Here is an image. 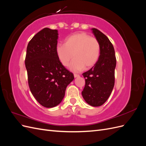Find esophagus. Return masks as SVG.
<instances>
[{
	"mask_svg": "<svg viewBox=\"0 0 146 146\" xmlns=\"http://www.w3.org/2000/svg\"><path fill=\"white\" fill-rule=\"evenodd\" d=\"M74 76L75 78H77V77H80V76H79V75L76 74H74Z\"/></svg>",
	"mask_w": 146,
	"mask_h": 146,
	"instance_id": "obj_1",
	"label": "esophagus"
}]
</instances>
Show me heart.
<instances>
[{
  "instance_id": "1",
  "label": "heart",
  "mask_w": 146,
  "mask_h": 146,
  "mask_svg": "<svg viewBox=\"0 0 146 146\" xmlns=\"http://www.w3.org/2000/svg\"><path fill=\"white\" fill-rule=\"evenodd\" d=\"M55 52L60 62L64 67L69 65L73 56L74 59L70 69L79 72L84 68H91L98 62L100 46L96 38L85 32H80L66 38L64 44L56 46Z\"/></svg>"
}]
</instances>
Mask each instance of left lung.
I'll list each match as a JSON object with an SVG mask.
<instances>
[{
	"label": "left lung",
	"instance_id": "8db88e82",
	"mask_svg": "<svg viewBox=\"0 0 146 146\" xmlns=\"http://www.w3.org/2000/svg\"><path fill=\"white\" fill-rule=\"evenodd\" d=\"M91 30L100 44V54L96 64L83 74L85 86L82 94L88 104L99 107L107 101L113 91L116 59L113 46L107 36L97 29Z\"/></svg>",
	"mask_w": 146,
	"mask_h": 146
}]
</instances>
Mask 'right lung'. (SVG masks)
Here are the masks:
<instances>
[{"instance_id":"right-lung-1","label":"right lung","mask_w":146,"mask_h":146,"mask_svg":"<svg viewBox=\"0 0 146 146\" xmlns=\"http://www.w3.org/2000/svg\"><path fill=\"white\" fill-rule=\"evenodd\" d=\"M58 35V30L48 28L37 33L28 44L25 60L30 91L46 108L61 103L66 87L74 78L56 54Z\"/></svg>"}]
</instances>
